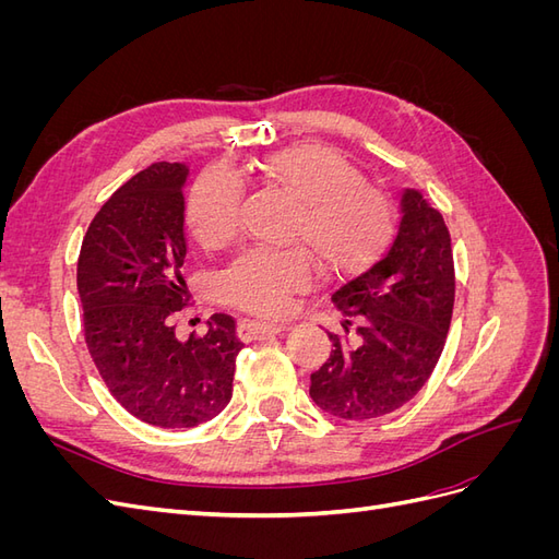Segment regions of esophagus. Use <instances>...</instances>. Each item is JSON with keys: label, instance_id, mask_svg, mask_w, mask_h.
I'll use <instances>...</instances> for the list:
<instances>
[{"label": "esophagus", "instance_id": "esophagus-1", "mask_svg": "<svg viewBox=\"0 0 559 559\" xmlns=\"http://www.w3.org/2000/svg\"><path fill=\"white\" fill-rule=\"evenodd\" d=\"M286 326L284 324H270V321H257V319H240L238 324V335L242 341H261V337L282 333Z\"/></svg>", "mask_w": 559, "mask_h": 559}]
</instances>
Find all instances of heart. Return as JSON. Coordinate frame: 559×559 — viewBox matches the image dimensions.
Listing matches in <instances>:
<instances>
[{
	"label": "heart",
	"mask_w": 559,
	"mask_h": 559,
	"mask_svg": "<svg viewBox=\"0 0 559 559\" xmlns=\"http://www.w3.org/2000/svg\"><path fill=\"white\" fill-rule=\"evenodd\" d=\"M251 173L296 202L286 240L304 249H247L224 270V300L249 314H289L294 298L314 280L311 255L326 277H343L373 263L392 235L386 195L366 186L357 167L329 146L277 151L253 163ZM242 195V181L224 170H207L195 181L186 214L202 247L218 249L235 238Z\"/></svg>",
	"instance_id": "1"
}]
</instances>
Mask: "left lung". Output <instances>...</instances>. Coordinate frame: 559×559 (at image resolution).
<instances>
[{"label": "left lung", "mask_w": 559, "mask_h": 559, "mask_svg": "<svg viewBox=\"0 0 559 559\" xmlns=\"http://www.w3.org/2000/svg\"><path fill=\"white\" fill-rule=\"evenodd\" d=\"M352 337L310 376V396L343 419H370L408 403L441 359L454 306V261L443 214L405 189L392 242L331 296Z\"/></svg>", "instance_id": "left-lung-1"}]
</instances>
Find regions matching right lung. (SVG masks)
<instances>
[{"mask_svg":"<svg viewBox=\"0 0 559 559\" xmlns=\"http://www.w3.org/2000/svg\"><path fill=\"white\" fill-rule=\"evenodd\" d=\"M186 165L154 163L118 189L83 238L76 286L83 335L111 396L146 425L191 429L233 396L245 347L235 319L216 312L207 333L177 341L173 312L189 306L181 265Z\"/></svg>","mask_w":559,"mask_h":559,"instance_id":"obj_1","label":"right lung"}]
</instances>
